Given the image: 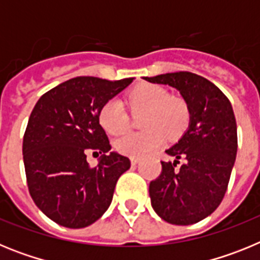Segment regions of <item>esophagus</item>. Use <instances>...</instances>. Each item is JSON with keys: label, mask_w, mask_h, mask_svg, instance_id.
<instances>
[{"label": "esophagus", "mask_w": 260, "mask_h": 260, "mask_svg": "<svg viewBox=\"0 0 260 260\" xmlns=\"http://www.w3.org/2000/svg\"><path fill=\"white\" fill-rule=\"evenodd\" d=\"M130 161H132L133 167H135V165H137L138 162H139V158H138V157H132V158H130Z\"/></svg>", "instance_id": "34e87169"}]
</instances>
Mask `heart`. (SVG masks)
Segmentation results:
<instances>
[{
	"mask_svg": "<svg viewBox=\"0 0 260 260\" xmlns=\"http://www.w3.org/2000/svg\"><path fill=\"white\" fill-rule=\"evenodd\" d=\"M127 105L134 116L142 115L143 132L128 133L114 142L119 153L141 157L157 150L167 137L180 139L190 123V108L181 96L169 95L167 89L153 83L135 86L127 93ZM99 123L110 135L122 134L130 125V117L119 100H109L99 110Z\"/></svg>",
	"mask_w": 260,
	"mask_h": 260,
	"instance_id": "heart-1",
	"label": "heart"
}]
</instances>
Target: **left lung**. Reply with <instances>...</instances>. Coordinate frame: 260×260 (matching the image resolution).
I'll list each match as a JSON object with an SVG mask.
<instances>
[{
  "instance_id": "left-lung-1",
  "label": "left lung",
  "mask_w": 260,
  "mask_h": 260,
  "mask_svg": "<svg viewBox=\"0 0 260 260\" xmlns=\"http://www.w3.org/2000/svg\"><path fill=\"white\" fill-rule=\"evenodd\" d=\"M144 79L178 89L191 114L189 130L167 150L177 160L161 161V173L150 182L151 204L167 222L195 224L219 207L228 189L238 147L233 108L219 87L190 71ZM181 157L185 164L176 168Z\"/></svg>"
}]
</instances>
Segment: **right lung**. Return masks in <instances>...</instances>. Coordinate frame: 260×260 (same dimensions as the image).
Segmentation results:
<instances>
[{
  "label": "right lung",
  "instance_id": "add662e5",
  "mask_svg": "<svg viewBox=\"0 0 260 260\" xmlns=\"http://www.w3.org/2000/svg\"><path fill=\"white\" fill-rule=\"evenodd\" d=\"M132 82L73 78L45 92L32 109L23 135L27 186L36 206L57 224L86 228L110 206L130 160L110 152L91 167L87 153L112 148L99 110Z\"/></svg>",
  "mask_w": 260,
  "mask_h": 260
}]
</instances>
